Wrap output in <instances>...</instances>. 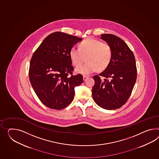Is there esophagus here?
Returning a JSON list of instances; mask_svg holds the SVG:
<instances>
[{"label": "esophagus", "mask_w": 159, "mask_h": 159, "mask_svg": "<svg viewBox=\"0 0 159 159\" xmlns=\"http://www.w3.org/2000/svg\"><path fill=\"white\" fill-rule=\"evenodd\" d=\"M88 78V76H86V75H84V77H83L84 81H86V80Z\"/></svg>", "instance_id": "obj_1"}]
</instances>
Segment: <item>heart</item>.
<instances>
[{
  "instance_id": "obj_1",
  "label": "heart",
  "mask_w": 159,
  "mask_h": 159,
  "mask_svg": "<svg viewBox=\"0 0 159 159\" xmlns=\"http://www.w3.org/2000/svg\"><path fill=\"white\" fill-rule=\"evenodd\" d=\"M78 47V49L71 48L69 52L72 64L78 67L75 70L77 73L88 75L96 70L102 71L110 65L112 58V49L108 43L88 38L82 41ZM85 60L87 63L80 67Z\"/></svg>"
}]
</instances>
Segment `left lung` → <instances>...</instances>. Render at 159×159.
Instances as JSON below:
<instances>
[{
    "instance_id": "obj_1",
    "label": "left lung",
    "mask_w": 159,
    "mask_h": 159,
    "mask_svg": "<svg viewBox=\"0 0 159 159\" xmlns=\"http://www.w3.org/2000/svg\"><path fill=\"white\" fill-rule=\"evenodd\" d=\"M101 39L110 44L112 58L102 73L94 75L92 90L94 101L104 109L116 110L130 98L137 80L134 55L126 43L112 34H103ZM105 78L102 80L101 77Z\"/></svg>"
}]
</instances>
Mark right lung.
Masks as SVG:
<instances>
[{"mask_svg":"<svg viewBox=\"0 0 159 159\" xmlns=\"http://www.w3.org/2000/svg\"><path fill=\"white\" fill-rule=\"evenodd\" d=\"M81 38L57 32L50 34L34 51L30 62L29 77L41 102L53 110H62L73 100L74 87L83 77L74 75L70 50Z\"/></svg>","mask_w":159,"mask_h":159,"instance_id":"1","label":"right lung"}]
</instances>
